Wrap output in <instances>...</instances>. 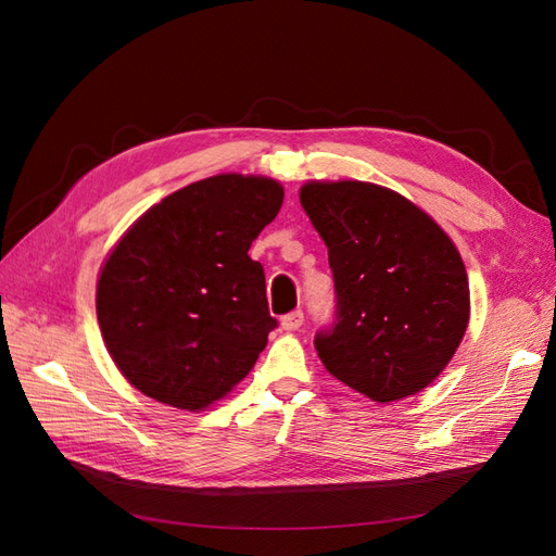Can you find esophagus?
I'll return each instance as SVG.
<instances>
[{
	"instance_id": "obj_1",
	"label": "esophagus",
	"mask_w": 556,
	"mask_h": 556,
	"mask_svg": "<svg viewBox=\"0 0 556 556\" xmlns=\"http://www.w3.org/2000/svg\"><path fill=\"white\" fill-rule=\"evenodd\" d=\"M280 325H282L285 331H296L301 325H304V313H301V311H292V313H288V315H282Z\"/></svg>"
}]
</instances>
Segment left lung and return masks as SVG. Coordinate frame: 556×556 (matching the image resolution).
<instances>
[{
  "label": "left lung",
  "mask_w": 556,
  "mask_h": 556,
  "mask_svg": "<svg viewBox=\"0 0 556 556\" xmlns=\"http://www.w3.org/2000/svg\"><path fill=\"white\" fill-rule=\"evenodd\" d=\"M299 199L333 274V323L315 333L325 368L378 403L425 390L468 325L457 248L422 208L374 182H306Z\"/></svg>",
  "instance_id": "8db88e82"
}]
</instances>
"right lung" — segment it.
Masks as SVG:
<instances>
[{
	"instance_id": "1",
	"label": "right lung",
	"mask_w": 556,
	"mask_h": 556,
	"mask_svg": "<svg viewBox=\"0 0 556 556\" xmlns=\"http://www.w3.org/2000/svg\"><path fill=\"white\" fill-rule=\"evenodd\" d=\"M280 206L271 178L211 176L164 197L115 245L97 319L139 392L194 413L250 374L278 319L248 250Z\"/></svg>"
}]
</instances>
